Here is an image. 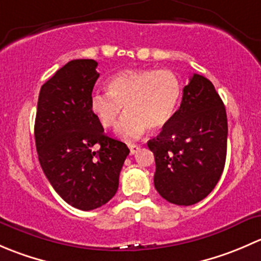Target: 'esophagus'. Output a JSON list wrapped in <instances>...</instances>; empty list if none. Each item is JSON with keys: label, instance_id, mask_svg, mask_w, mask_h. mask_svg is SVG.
Instances as JSON below:
<instances>
[{"label": "esophagus", "instance_id": "obj_1", "mask_svg": "<svg viewBox=\"0 0 261 261\" xmlns=\"http://www.w3.org/2000/svg\"><path fill=\"white\" fill-rule=\"evenodd\" d=\"M128 149H130V154L134 155V154H136V152L139 151L140 146L136 145V144H128Z\"/></svg>", "mask_w": 261, "mask_h": 261}]
</instances>
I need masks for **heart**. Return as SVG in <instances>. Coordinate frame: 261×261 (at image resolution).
<instances>
[{"label":"heart","mask_w":261,"mask_h":261,"mask_svg":"<svg viewBox=\"0 0 261 261\" xmlns=\"http://www.w3.org/2000/svg\"><path fill=\"white\" fill-rule=\"evenodd\" d=\"M109 93L96 92L89 109L99 125L114 127L125 107V116L117 125V135L133 140L149 127L156 131L174 116L181 97L179 78L170 70H122L107 82Z\"/></svg>","instance_id":"heart-1"}]
</instances>
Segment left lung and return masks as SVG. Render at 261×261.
<instances>
[{
  "instance_id": "1",
  "label": "left lung",
  "mask_w": 261,
  "mask_h": 261,
  "mask_svg": "<svg viewBox=\"0 0 261 261\" xmlns=\"http://www.w3.org/2000/svg\"><path fill=\"white\" fill-rule=\"evenodd\" d=\"M147 146L155 158L154 186L163 198L191 206L211 193L227 151L226 109L211 81L192 75L179 110Z\"/></svg>"
}]
</instances>
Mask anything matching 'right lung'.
Segmentation results:
<instances>
[{
	"label": "right lung",
	"instance_id": "right-lung-1",
	"mask_svg": "<svg viewBox=\"0 0 261 261\" xmlns=\"http://www.w3.org/2000/svg\"><path fill=\"white\" fill-rule=\"evenodd\" d=\"M97 65L93 59H75L57 70L41 86L35 118L44 174L68 204L82 211L98 208L115 196L130 152L122 141L106 136L89 109Z\"/></svg>",
	"mask_w": 261,
	"mask_h": 261
}]
</instances>
